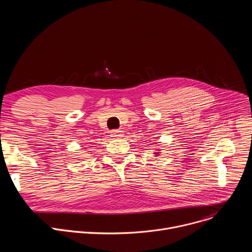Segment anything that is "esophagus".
<instances>
[{"instance_id":"esophagus-1","label":"esophagus","mask_w":252,"mask_h":252,"mask_svg":"<svg viewBox=\"0 0 252 252\" xmlns=\"http://www.w3.org/2000/svg\"><path fill=\"white\" fill-rule=\"evenodd\" d=\"M123 135H124V132H123L122 130L116 129V130L111 131V136H112L113 138H122Z\"/></svg>"}]
</instances>
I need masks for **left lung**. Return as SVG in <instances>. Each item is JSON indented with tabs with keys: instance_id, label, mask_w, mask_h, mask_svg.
<instances>
[{
	"instance_id": "obj_1",
	"label": "left lung",
	"mask_w": 252,
	"mask_h": 252,
	"mask_svg": "<svg viewBox=\"0 0 252 252\" xmlns=\"http://www.w3.org/2000/svg\"><path fill=\"white\" fill-rule=\"evenodd\" d=\"M160 153L159 152H157V153H155V155H157V156H158Z\"/></svg>"
}]
</instances>
